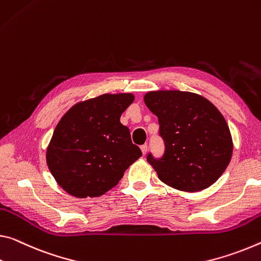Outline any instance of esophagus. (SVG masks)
Returning a JSON list of instances; mask_svg holds the SVG:
<instances>
[{"instance_id": "esophagus-1", "label": "esophagus", "mask_w": 261, "mask_h": 261, "mask_svg": "<svg viewBox=\"0 0 261 261\" xmlns=\"http://www.w3.org/2000/svg\"><path fill=\"white\" fill-rule=\"evenodd\" d=\"M147 145L146 144H144V145H142L140 146V150H142V152H143V154H146V152H147Z\"/></svg>"}]
</instances>
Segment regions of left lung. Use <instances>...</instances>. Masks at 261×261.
<instances>
[{
	"label": "left lung",
	"mask_w": 261,
	"mask_h": 261,
	"mask_svg": "<svg viewBox=\"0 0 261 261\" xmlns=\"http://www.w3.org/2000/svg\"><path fill=\"white\" fill-rule=\"evenodd\" d=\"M144 101L159 122L165 151L147 154L159 179L185 192H198L216 182L232 155V139L223 115L201 95L158 90Z\"/></svg>",
	"instance_id": "left-lung-1"
}]
</instances>
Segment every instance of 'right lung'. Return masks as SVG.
Returning a JSON list of instances; mask_svg holds the SVG:
<instances>
[{
	"mask_svg": "<svg viewBox=\"0 0 261 261\" xmlns=\"http://www.w3.org/2000/svg\"><path fill=\"white\" fill-rule=\"evenodd\" d=\"M132 94H105L76 103L58 123L46 152L49 172L75 197L103 195L142 156L119 122Z\"/></svg>",
	"mask_w": 261,
	"mask_h": 261,
	"instance_id": "obj_1",
	"label": "right lung"
}]
</instances>
